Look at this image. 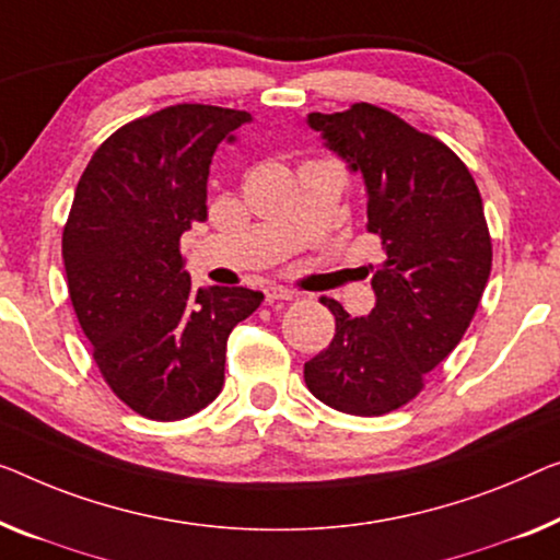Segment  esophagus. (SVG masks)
<instances>
[{"mask_svg": "<svg viewBox=\"0 0 560 560\" xmlns=\"http://www.w3.org/2000/svg\"><path fill=\"white\" fill-rule=\"evenodd\" d=\"M296 296L294 289H287V287H266V302L273 304V302H291V299Z\"/></svg>", "mask_w": 560, "mask_h": 560, "instance_id": "obj_1", "label": "esophagus"}]
</instances>
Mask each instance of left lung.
<instances>
[{
  "label": "left lung",
  "instance_id": "left-lung-1",
  "mask_svg": "<svg viewBox=\"0 0 560 560\" xmlns=\"http://www.w3.org/2000/svg\"><path fill=\"white\" fill-rule=\"evenodd\" d=\"M306 122L362 173L366 231L387 258L372 273V314L322 299L337 331L304 364V382L334 410L377 417L420 395L470 327L493 266L482 198L453 150L377 105L308 113Z\"/></svg>",
  "mask_w": 560,
  "mask_h": 560
}]
</instances>
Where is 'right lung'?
<instances>
[{"instance_id": "add662e5", "label": "right lung", "mask_w": 560, "mask_h": 560, "mask_svg": "<svg viewBox=\"0 0 560 560\" xmlns=\"http://www.w3.org/2000/svg\"><path fill=\"white\" fill-rule=\"evenodd\" d=\"M246 110L171 105L115 130L90 158L62 231L70 302L100 374L130 410L183 420L223 387L231 329L264 302L246 287L190 289L180 236L206 221L219 143Z\"/></svg>"}]
</instances>
